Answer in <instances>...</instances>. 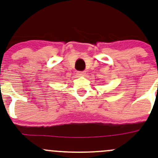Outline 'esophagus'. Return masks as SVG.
<instances>
[{"mask_svg": "<svg viewBox=\"0 0 158 158\" xmlns=\"http://www.w3.org/2000/svg\"><path fill=\"white\" fill-rule=\"evenodd\" d=\"M85 74H86V72H78V75L80 76H85Z\"/></svg>", "mask_w": 158, "mask_h": 158, "instance_id": "obj_1", "label": "esophagus"}]
</instances>
